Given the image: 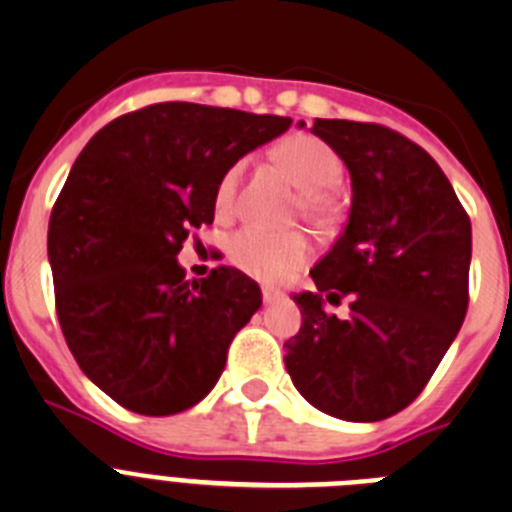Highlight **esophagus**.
<instances>
[{
    "instance_id": "1",
    "label": "esophagus",
    "mask_w": 512,
    "mask_h": 512,
    "mask_svg": "<svg viewBox=\"0 0 512 512\" xmlns=\"http://www.w3.org/2000/svg\"><path fill=\"white\" fill-rule=\"evenodd\" d=\"M264 302L266 304H274V302H279V299H284V292H279V289H274V287H264Z\"/></svg>"
}]
</instances>
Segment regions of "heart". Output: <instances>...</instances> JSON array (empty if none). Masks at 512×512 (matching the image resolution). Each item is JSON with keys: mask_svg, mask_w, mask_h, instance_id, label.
<instances>
[{"mask_svg": "<svg viewBox=\"0 0 512 512\" xmlns=\"http://www.w3.org/2000/svg\"><path fill=\"white\" fill-rule=\"evenodd\" d=\"M281 167L302 187V210L309 218H322L330 210L327 190L342 177V159L335 149L312 134H294L274 147ZM243 164H233L215 190V210L228 215L236 205ZM231 261L248 276L261 281H279L309 259V241L302 233H276L266 228H243L231 238Z\"/></svg>", "mask_w": 512, "mask_h": 512, "instance_id": "b5f03b06", "label": "heart"}]
</instances>
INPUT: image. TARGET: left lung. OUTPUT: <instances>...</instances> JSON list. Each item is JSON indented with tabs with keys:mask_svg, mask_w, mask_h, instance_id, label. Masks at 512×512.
Listing matches in <instances>:
<instances>
[{
	"mask_svg": "<svg viewBox=\"0 0 512 512\" xmlns=\"http://www.w3.org/2000/svg\"><path fill=\"white\" fill-rule=\"evenodd\" d=\"M312 134L348 167L353 203L309 271L317 292L294 294L302 327L284 342V363L322 414L381 421L419 396L462 327L472 225L419 144L345 119H317ZM342 296L351 297L348 321L324 312Z\"/></svg>",
	"mask_w": 512,
	"mask_h": 512,
	"instance_id": "obj_1",
	"label": "left lung"
}]
</instances>
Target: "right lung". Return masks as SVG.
Returning <instances> with one entry per match:
<instances>
[{"mask_svg":"<svg viewBox=\"0 0 512 512\" xmlns=\"http://www.w3.org/2000/svg\"><path fill=\"white\" fill-rule=\"evenodd\" d=\"M289 126L154 103L103 126L70 167L48 225L58 320L83 373L124 409L180 414L218 383L261 289L231 266L187 281L177 253L213 223L220 177Z\"/></svg>","mask_w":512,"mask_h":512,"instance_id":"obj_1","label":"right lung"}]
</instances>
